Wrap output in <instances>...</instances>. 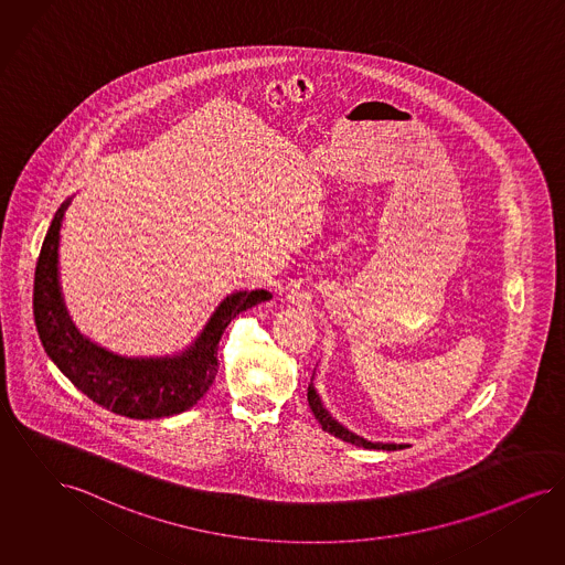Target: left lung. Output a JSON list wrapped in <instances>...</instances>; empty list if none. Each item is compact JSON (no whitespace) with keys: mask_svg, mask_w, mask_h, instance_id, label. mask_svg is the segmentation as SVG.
Returning <instances> with one entry per match:
<instances>
[{"mask_svg":"<svg viewBox=\"0 0 565 565\" xmlns=\"http://www.w3.org/2000/svg\"><path fill=\"white\" fill-rule=\"evenodd\" d=\"M308 402H310L313 417L322 425V429L329 431V434H333L337 438L343 439V441H350V444H354V446H364V448H375V450H399V448H406L404 444H373V441L358 438L354 434H350L348 429H343V427H341L339 423H334L333 418L329 417V413L322 408L320 397L316 396L312 385L308 387Z\"/></svg>","mask_w":565,"mask_h":565,"instance_id":"1","label":"left lung"}]
</instances>
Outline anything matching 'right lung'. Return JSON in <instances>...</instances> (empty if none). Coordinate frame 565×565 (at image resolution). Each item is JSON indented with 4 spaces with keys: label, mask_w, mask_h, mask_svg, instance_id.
Listing matches in <instances>:
<instances>
[{
    "label": "right lung",
    "mask_w": 565,
    "mask_h": 565,
    "mask_svg": "<svg viewBox=\"0 0 565 565\" xmlns=\"http://www.w3.org/2000/svg\"><path fill=\"white\" fill-rule=\"evenodd\" d=\"M68 201L56 211L35 266L33 316L43 348L66 379L92 402L129 418H161L189 411L217 375L220 339L232 318L268 301V291L234 292L220 303L194 345L178 358L129 360L108 354L75 331L58 287V238Z\"/></svg>",
    "instance_id": "1"
}]
</instances>
